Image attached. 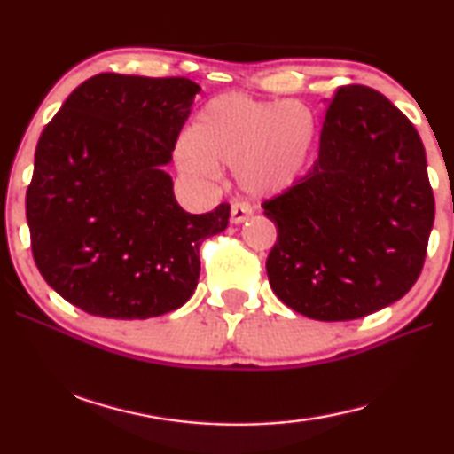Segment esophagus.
Here are the masks:
<instances>
[{"mask_svg": "<svg viewBox=\"0 0 454 454\" xmlns=\"http://www.w3.org/2000/svg\"><path fill=\"white\" fill-rule=\"evenodd\" d=\"M252 216V208L248 204H234L230 208V222L232 224H242L244 220H248Z\"/></svg>", "mask_w": 454, "mask_h": 454, "instance_id": "34e87169", "label": "esophagus"}]
</instances>
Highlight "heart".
Wrapping results in <instances>:
<instances>
[{
  "instance_id": "1",
  "label": "heart",
  "mask_w": 454,
  "mask_h": 454,
  "mask_svg": "<svg viewBox=\"0 0 454 454\" xmlns=\"http://www.w3.org/2000/svg\"><path fill=\"white\" fill-rule=\"evenodd\" d=\"M318 121L298 99H258L230 91L196 114L176 162L192 178L214 180L218 166L232 168L246 194L278 196L309 170Z\"/></svg>"
}]
</instances>
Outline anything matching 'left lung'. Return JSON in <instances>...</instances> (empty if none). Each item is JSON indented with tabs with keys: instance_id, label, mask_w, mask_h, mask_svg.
Listing matches in <instances>:
<instances>
[{
	"instance_id": "left-lung-1",
	"label": "left lung",
	"mask_w": 454,
	"mask_h": 454,
	"mask_svg": "<svg viewBox=\"0 0 454 454\" xmlns=\"http://www.w3.org/2000/svg\"><path fill=\"white\" fill-rule=\"evenodd\" d=\"M278 228L266 260L274 294L304 317L363 318L412 288L434 222L420 136L379 91L326 99L312 170L262 204Z\"/></svg>"
}]
</instances>
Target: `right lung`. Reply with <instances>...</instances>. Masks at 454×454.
I'll return each instance as SVG.
<instances>
[{
	"mask_svg": "<svg viewBox=\"0 0 454 454\" xmlns=\"http://www.w3.org/2000/svg\"><path fill=\"white\" fill-rule=\"evenodd\" d=\"M198 83L98 74L75 88L35 145L26 216L45 282L102 318L144 320L190 301L200 244L230 206L188 214L164 168Z\"/></svg>",
	"mask_w": 454,
	"mask_h": 454,
	"instance_id": "obj_1",
	"label": "right lung"
}]
</instances>
